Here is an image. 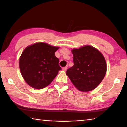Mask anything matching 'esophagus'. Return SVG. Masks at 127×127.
Instances as JSON below:
<instances>
[{"label": "esophagus", "instance_id": "34e87169", "mask_svg": "<svg viewBox=\"0 0 127 127\" xmlns=\"http://www.w3.org/2000/svg\"><path fill=\"white\" fill-rule=\"evenodd\" d=\"M67 69H68V67H67V66H65V67H63V69H63L64 71H66Z\"/></svg>", "mask_w": 127, "mask_h": 127}]
</instances>
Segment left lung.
<instances>
[{
    "label": "left lung",
    "instance_id": "left-lung-1",
    "mask_svg": "<svg viewBox=\"0 0 127 127\" xmlns=\"http://www.w3.org/2000/svg\"><path fill=\"white\" fill-rule=\"evenodd\" d=\"M74 66L66 74L78 90L88 92L101 83L106 72V63L103 55L94 47L85 46L72 50Z\"/></svg>",
    "mask_w": 127,
    "mask_h": 127
}]
</instances>
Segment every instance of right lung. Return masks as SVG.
<instances>
[{"label": "right lung", "mask_w": 127, "mask_h": 127, "mask_svg": "<svg viewBox=\"0 0 127 127\" xmlns=\"http://www.w3.org/2000/svg\"><path fill=\"white\" fill-rule=\"evenodd\" d=\"M58 48L40 42L25 48L20 58L19 66L28 85L42 89L50 84L61 70L59 59L55 55Z\"/></svg>", "instance_id": "add662e5"}]
</instances>
